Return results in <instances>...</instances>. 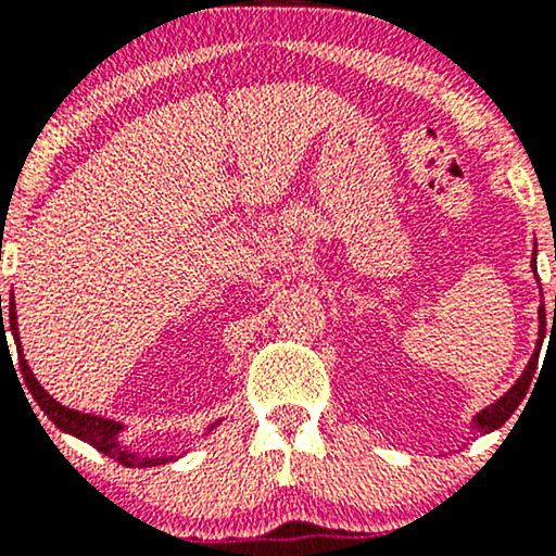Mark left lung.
Returning a JSON list of instances; mask_svg holds the SVG:
<instances>
[{
    "instance_id": "left-lung-1",
    "label": "left lung",
    "mask_w": 556,
    "mask_h": 556,
    "mask_svg": "<svg viewBox=\"0 0 556 556\" xmlns=\"http://www.w3.org/2000/svg\"><path fill=\"white\" fill-rule=\"evenodd\" d=\"M531 269L535 274V253H533V261H531ZM535 279H539V274H535ZM541 298H544V295H541ZM554 314H556V298H554ZM544 334H546V308H544V303H541V308H539V342H535V353L531 355V361H528L526 371L520 374V379L515 381V384L509 387L507 392H504L502 397L494 402V405L483 407L481 413H476L473 424H470V429H473L476 433H491V431L502 429V426L507 424V418L513 416L515 410H518V405L522 402V397H526L528 387H531V381H533L535 366H539V350H541V344H544Z\"/></svg>"
}]
</instances>
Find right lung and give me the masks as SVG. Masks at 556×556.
<instances>
[{
  "label": "right lung",
  "instance_id": "right-lung-1",
  "mask_svg": "<svg viewBox=\"0 0 556 556\" xmlns=\"http://www.w3.org/2000/svg\"><path fill=\"white\" fill-rule=\"evenodd\" d=\"M0 314H2V295H0ZM2 321H4V318H2ZM8 327L12 331V340H15L17 363H21L25 387L30 389V394H34V400L38 402V407H41V410H43V416L52 420L56 429L70 433V437L80 439V442L96 446V450L104 452L106 457H112V460H117L119 465H127V468H154V465L172 463V460H177V457L188 455V450H182V452H164V455H143V452H136V450H132V446H127L123 442V431H127L125 424H119V420H114V418L91 416V413L73 410V407H67V405H62V402H56L52 394L47 392V389L38 384V379L34 376V371H30L28 361H25V355H23V342H21V334H17L15 298H10ZM0 340H2V344H4V340H8V331H4V327L0 331ZM219 424H222V420H216V424L206 426V431H203L201 437L212 433Z\"/></svg>",
  "mask_w": 556,
  "mask_h": 556
}]
</instances>
